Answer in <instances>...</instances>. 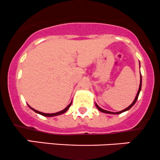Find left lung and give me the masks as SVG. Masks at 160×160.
Segmentation results:
<instances>
[{
  "mask_svg": "<svg viewBox=\"0 0 160 160\" xmlns=\"http://www.w3.org/2000/svg\"><path fill=\"white\" fill-rule=\"evenodd\" d=\"M141 85H142V77H141V75H140V87H139V90H138V92H137V95H136V98H135L134 101H133V103H132V104H130V105L129 106L128 108H125V109H124V110H123V111H119V112H111V111H106V110H104V109H102V108H101L99 107V106L98 105V104H96V103H95L96 108H97L98 109V111H100L101 112H103V113H106V114H121V113L124 112V111H128L129 109H130V108H131L132 107H133V105H134V104H135V103H136V101H137V98H138L139 94H140V90H141Z\"/></svg>",
  "mask_w": 160,
  "mask_h": 160,
  "instance_id": "8db88e82",
  "label": "left lung"
}]
</instances>
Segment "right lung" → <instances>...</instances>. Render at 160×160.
<instances>
[{
    "label": "right lung",
    "instance_id": "right-lung-1",
    "mask_svg": "<svg viewBox=\"0 0 160 160\" xmlns=\"http://www.w3.org/2000/svg\"><path fill=\"white\" fill-rule=\"evenodd\" d=\"M71 104H72V102L70 103L69 104H68V106H67V107L65 108L64 110H62V111H59V112H56V113H53V114H45V113H42V112H40V111H37V110H35V109H33V108H31L30 107V106H29V107H30V109H32V111H35L36 113H37V114H41V115H42V116H45V117H54V116H57V115H60V114H64V113H66L67 111H68V108H69V107L70 106H71Z\"/></svg>",
    "mask_w": 160,
    "mask_h": 160
}]
</instances>
